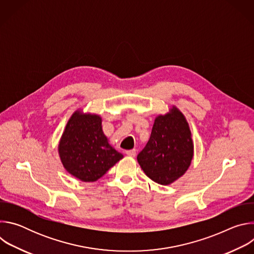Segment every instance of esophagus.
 Masks as SVG:
<instances>
[{"mask_svg":"<svg viewBox=\"0 0 254 254\" xmlns=\"http://www.w3.org/2000/svg\"><path fill=\"white\" fill-rule=\"evenodd\" d=\"M135 150L133 149V150H129V151H127L126 152V154L128 156V157H134L135 156Z\"/></svg>","mask_w":254,"mask_h":254,"instance_id":"1","label":"esophagus"}]
</instances>
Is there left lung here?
<instances>
[{
    "label": "left lung",
    "instance_id": "8db88e82",
    "mask_svg": "<svg viewBox=\"0 0 254 254\" xmlns=\"http://www.w3.org/2000/svg\"><path fill=\"white\" fill-rule=\"evenodd\" d=\"M194 157V142L189 124L173 105L155 119L147 146L137 155V162L151 180L171 185L189 169Z\"/></svg>",
    "mask_w": 254,
    "mask_h": 254
}]
</instances>
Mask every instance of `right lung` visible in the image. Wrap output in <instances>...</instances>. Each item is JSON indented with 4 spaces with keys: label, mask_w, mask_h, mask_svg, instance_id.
Returning <instances> with one entry per match:
<instances>
[{
    "label": "right lung",
    "mask_w": 254,
    "mask_h": 254,
    "mask_svg": "<svg viewBox=\"0 0 254 254\" xmlns=\"http://www.w3.org/2000/svg\"><path fill=\"white\" fill-rule=\"evenodd\" d=\"M99 115L75 111L68 120L58 144L64 169L82 182H95L124 155L103 133Z\"/></svg>",
    "instance_id": "1"
}]
</instances>
